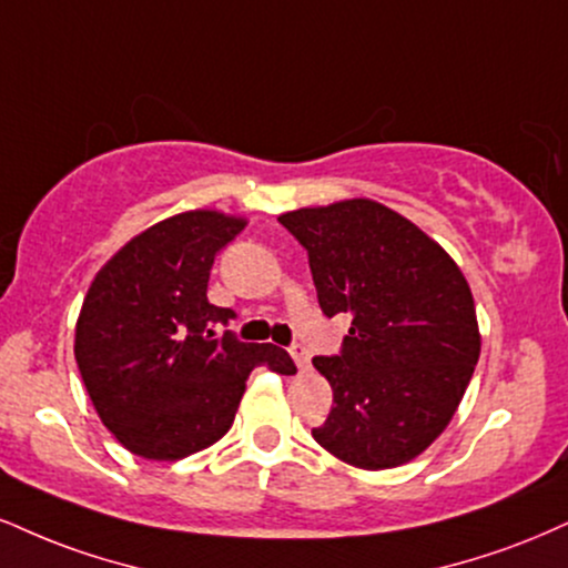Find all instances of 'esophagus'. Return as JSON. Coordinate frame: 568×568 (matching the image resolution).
<instances>
[{
    "label": "esophagus",
    "mask_w": 568,
    "mask_h": 568,
    "mask_svg": "<svg viewBox=\"0 0 568 568\" xmlns=\"http://www.w3.org/2000/svg\"><path fill=\"white\" fill-rule=\"evenodd\" d=\"M291 357H293V362H296L298 371H310L312 354H310V349H306L304 344H293L291 346Z\"/></svg>",
    "instance_id": "34e87169"
}]
</instances>
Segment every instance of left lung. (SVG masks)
<instances>
[{
	"mask_svg": "<svg viewBox=\"0 0 568 568\" xmlns=\"http://www.w3.org/2000/svg\"><path fill=\"white\" fill-rule=\"evenodd\" d=\"M310 254L320 310L352 314L349 336L314 367L333 388L314 442L365 470L418 457L453 420L479 362L460 266L409 219L365 197L277 219Z\"/></svg>",
	"mask_w": 568,
	"mask_h": 568,
	"instance_id": "8db88e82",
	"label": "left lung"
}]
</instances>
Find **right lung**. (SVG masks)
<instances>
[{
    "label": "right lung",
    "mask_w": 568,
    "mask_h": 568,
    "mask_svg": "<svg viewBox=\"0 0 568 568\" xmlns=\"http://www.w3.org/2000/svg\"><path fill=\"white\" fill-rule=\"evenodd\" d=\"M245 219L184 211L132 237L89 285L77 365L100 420L129 453L180 460L230 432L258 365L293 375L272 344L216 336L235 312L209 304V275Z\"/></svg>",
    "instance_id": "add662e5"
}]
</instances>
